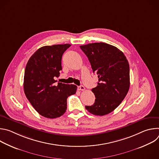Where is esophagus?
Instances as JSON below:
<instances>
[{
	"label": "esophagus",
	"mask_w": 159,
	"mask_h": 159,
	"mask_svg": "<svg viewBox=\"0 0 159 159\" xmlns=\"http://www.w3.org/2000/svg\"><path fill=\"white\" fill-rule=\"evenodd\" d=\"M78 90H85V87L83 85H80L78 87Z\"/></svg>",
	"instance_id": "obj_1"
}]
</instances>
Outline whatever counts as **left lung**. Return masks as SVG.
<instances>
[{
  "instance_id": "obj_1",
  "label": "left lung",
  "mask_w": 159,
  "mask_h": 159,
  "mask_svg": "<svg viewBox=\"0 0 159 159\" xmlns=\"http://www.w3.org/2000/svg\"><path fill=\"white\" fill-rule=\"evenodd\" d=\"M80 48L99 78L97 87L92 89L95 102L85 109L94 115H107L121 104L129 90L128 61L118 48L105 43H89Z\"/></svg>"
}]
</instances>
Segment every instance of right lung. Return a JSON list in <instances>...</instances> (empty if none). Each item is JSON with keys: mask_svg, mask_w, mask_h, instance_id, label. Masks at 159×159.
<instances>
[{"mask_svg": "<svg viewBox=\"0 0 159 159\" xmlns=\"http://www.w3.org/2000/svg\"><path fill=\"white\" fill-rule=\"evenodd\" d=\"M71 44H54L39 48L29 59L24 77L25 95L39 114L47 118L62 116L68 97L75 94L77 87L58 82L61 57Z\"/></svg>", "mask_w": 159, "mask_h": 159, "instance_id": "add662e5", "label": "right lung"}]
</instances>
